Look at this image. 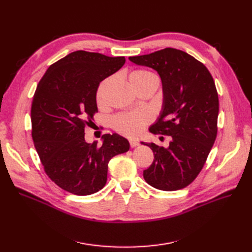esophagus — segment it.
I'll return each instance as SVG.
<instances>
[{
    "instance_id": "esophagus-1",
    "label": "esophagus",
    "mask_w": 252,
    "mask_h": 252,
    "mask_svg": "<svg viewBox=\"0 0 252 252\" xmlns=\"http://www.w3.org/2000/svg\"><path fill=\"white\" fill-rule=\"evenodd\" d=\"M129 144H130V147H136V146H139V142L138 141H136V140H129Z\"/></svg>"
}]
</instances>
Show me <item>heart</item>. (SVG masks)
<instances>
[{
    "label": "heart",
    "instance_id": "heart-1",
    "mask_svg": "<svg viewBox=\"0 0 252 252\" xmlns=\"http://www.w3.org/2000/svg\"><path fill=\"white\" fill-rule=\"evenodd\" d=\"M151 80H157L156 75L144 69H138L129 74V82L131 86L138 90L145 83ZM111 83V78L103 80L96 90V102L100 106H105L107 102L108 88ZM152 120L150 112L146 110H136L127 113H120L112 120V126L116 130L129 138L138 136Z\"/></svg>",
    "mask_w": 252,
    "mask_h": 252
}]
</instances>
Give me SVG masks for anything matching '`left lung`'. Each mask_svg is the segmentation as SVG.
<instances>
[{"mask_svg": "<svg viewBox=\"0 0 252 252\" xmlns=\"http://www.w3.org/2000/svg\"><path fill=\"white\" fill-rule=\"evenodd\" d=\"M129 60L152 68L161 77L163 108L149 131L171 136L167 148L142 142L155 156L143 172L144 179L165 191L185 188L201 172L217 138L219 95L215 81L203 63L179 49L165 48Z\"/></svg>", "mask_w": 252, "mask_h": 252, "instance_id": "1", "label": "left lung"}]
</instances>
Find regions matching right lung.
Returning <instances> with one entry per match:
<instances>
[{"instance_id":"1","label":"right lung","mask_w":252,"mask_h":252,"mask_svg":"<svg viewBox=\"0 0 252 252\" xmlns=\"http://www.w3.org/2000/svg\"><path fill=\"white\" fill-rule=\"evenodd\" d=\"M125 61L78 50L50 65L37 84L30 113L34 147L49 179L72 194L101 190L110 158L129 150L117 133L104 134L98 146L88 144L84 132L97 112L98 85Z\"/></svg>"}]
</instances>
